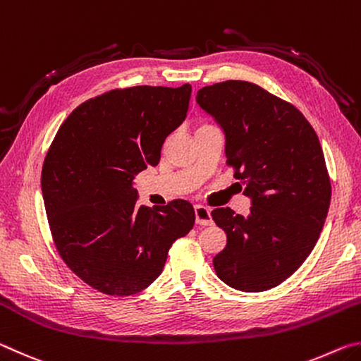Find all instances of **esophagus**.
I'll return each mask as SVG.
<instances>
[{"label": "esophagus", "instance_id": "34e87169", "mask_svg": "<svg viewBox=\"0 0 361 361\" xmlns=\"http://www.w3.org/2000/svg\"><path fill=\"white\" fill-rule=\"evenodd\" d=\"M194 213H195V223L200 226H210L212 224V215L210 210L204 205H195L194 207Z\"/></svg>", "mask_w": 361, "mask_h": 361}]
</instances>
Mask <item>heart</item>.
Listing matches in <instances>:
<instances>
[{
	"instance_id": "1",
	"label": "heart",
	"mask_w": 361,
	"mask_h": 361,
	"mask_svg": "<svg viewBox=\"0 0 361 361\" xmlns=\"http://www.w3.org/2000/svg\"><path fill=\"white\" fill-rule=\"evenodd\" d=\"M204 126H209V124H204Z\"/></svg>"
}]
</instances>
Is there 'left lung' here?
Masks as SVG:
<instances>
[{
	"mask_svg": "<svg viewBox=\"0 0 361 361\" xmlns=\"http://www.w3.org/2000/svg\"><path fill=\"white\" fill-rule=\"evenodd\" d=\"M195 100L221 126L226 164L252 199L247 216L212 212L228 237L213 267L231 288L271 290L298 271L325 224L331 181L319 137L295 105L253 82L207 85Z\"/></svg>",
	"mask_w": 361,
	"mask_h": 361,
	"instance_id": "1",
	"label": "left lung"
}]
</instances>
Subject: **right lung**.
Wrapping results in <instances>:
<instances>
[{
  "label": "right lung",
  "instance_id": "add662e5",
  "mask_svg": "<svg viewBox=\"0 0 361 361\" xmlns=\"http://www.w3.org/2000/svg\"><path fill=\"white\" fill-rule=\"evenodd\" d=\"M191 85L114 89L79 105L60 126L41 172L51 234L76 276L109 296L143 291L172 243L194 226L188 200L138 205L133 178L156 167L186 118Z\"/></svg>",
  "mask_w": 361,
  "mask_h": 361
}]
</instances>
